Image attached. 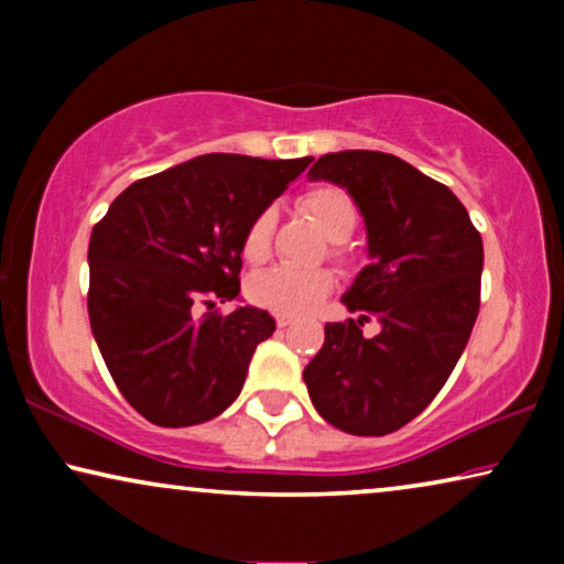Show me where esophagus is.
<instances>
[{
  "instance_id": "1",
  "label": "esophagus",
  "mask_w": 564,
  "mask_h": 564,
  "mask_svg": "<svg viewBox=\"0 0 564 564\" xmlns=\"http://www.w3.org/2000/svg\"><path fill=\"white\" fill-rule=\"evenodd\" d=\"M290 323H292V315H276V326H280V328H288L290 326Z\"/></svg>"
}]
</instances>
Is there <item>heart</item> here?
Segmentation results:
<instances>
[{"mask_svg": "<svg viewBox=\"0 0 564 564\" xmlns=\"http://www.w3.org/2000/svg\"><path fill=\"white\" fill-rule=\"evenodd\" d=\"M300 207L318 223V228L330 241H344L357 226V207L344 189L318 187L300 197ZM274 213L264 210L251 220L243 236V257L253 261L267 259L269 241H272ZM334 288V274L326 269H295L274 267L253 276L249 282V297L261 307L282 313L300 315L313 311Z\"/></svg>", "mask_w": 564, "mask_h": 564, "instance_id": "heart-1", "label": "heart"}]
</instances>
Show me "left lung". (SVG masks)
<instances>
[{
	"label": "left lung",
	"mask_w": 564,
	"mask_h": 564,
	"mask_svg": "<svg viewBox=\"0 0 564 564\" xmlns=\"http://www.w3.org/2000/svg\"><path fill=\"white\" fill-rule=\"evenodd\" d=\"M307 180L346 189L369 257L341 297L359 318L326 323L303 372L307 395L346 434H392L436 398L465 351L480 311L482 238L449 187L392 153H326ZM369 317L381 323L372 339L360 334Z\"/></svg>",
	"instance_id": "left-lung-1"
}]
</instances>
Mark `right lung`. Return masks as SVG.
Masks as SVG:
<instances>
[{
	"label": "right lung",
	"instance_id": "right-lung-1",
	"mask_svg": "<svg viewBox=\"0 0 564 564\" xmlns=\"http://www.w3.org/2000/svg\"><path fill=\"white\" fill-rule=\"evenodd\" d=\"M205 153L120 192L89 238V323L115 384L156 426H195L241 395L274 318L241 300L243 236L311 164Z\"/></svg>",
	"mask_w": 564,
	"mask_h": 564
}]
</instances>
